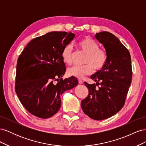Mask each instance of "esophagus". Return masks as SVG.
<instances>
[{
    "label": "esophagus",
    "mask_w": 146,
    "mask_h": 146,
    "mask_svg": "<svg viewBox=\"0 0 146 146\" xmlns=\"http://www.w3.org/2000/svg\"><path fill=\"white\" fill-rule=\"evenodd\" d=\"M78 83H79V84H82V83H83V82L81 80V79H78Z\"/></svg>",
    "instance_id": "esophagus-1"
}]
</instances>
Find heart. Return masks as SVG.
<instances>
[{
	"label": "heart",
	"instance_id": "obj_1",
	"mask_svg": "<svg viewBox=\"0 0 146 146\" xmlns=\"http://www.w3.org/2000/svg\"><path fill=\"white\" fill-rule=\"evenodd\" d=\"M77 46L82 52L86 54L83 66H74L68 68V73L70 76L77 78H82L96 71L102 69L107 63V55L106 51L99 48V44L90 36H85L77 42ZM61 57L64 62L70 64L73 61L72 47L70 44L66 45L61 52Z\"/></svg>",
	"mask_w": 146,
	"mask_h": 146
}]
</instances>
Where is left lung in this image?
Listing matches in <instances>:
<instances>
[{
  "label": "left lung",
  "mask_w": 146,
  "mask_h": 146,
  "mask_svg": "<svg viewBox=\"0 0 146 146\" xmlns=\"http://www.w3.org/2000/svg\"><path fill=\"white\" fill-rule=\"evenodd\" d=\"M95 37L104 45L107 61L102 69L91 76L96 84L85 82L89 94L82 100L81 107L88 116L100 121L114 115L123 107L131 82L132 69L130 52L116 36L102 32Z\"/></svg>",
  "instance_id": "8db88e82"
}]
</instances>
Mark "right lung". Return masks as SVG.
<instances>
[{"label": "right lung", "instance_id": "right-lung-1", "mask_svg": "<svg viewBox=\"0 0 146 146\" xmlns=\"http://www.w3.org/2000/svg\"><path fill=\"white\" fill-rule=\"evenodd\" d=\"M74 36L72 33L52 32L35 38L17 59L15 91L33 115L42 119L54 116L61 107V94L78 85L73 76L62 78L66 69L61 52Z\"/></svg>", "mask_w": 146, "mask_h": 146}]
</instances>
